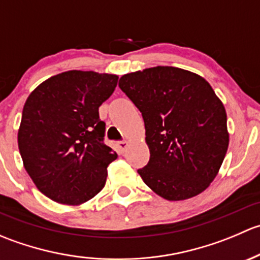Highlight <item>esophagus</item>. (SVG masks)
<instances>
[{
	"mask_svg": "<svg viewBox=\"0 0 260 260\" xmlns=\"http://www.w3.org/2000/svg\"><path fill=\"white\" fill-rule=\"evenodd\" d=\"M117 145H118V147H119V149L124 151V149L128 147V142L125 140H123V141H119V142H118Z\"/></svg>",
	"mask_w": 260,
	"mask_h": 260,
	"instance_id": "34e87169",
	"label": "esophagus"
}]
</instances>
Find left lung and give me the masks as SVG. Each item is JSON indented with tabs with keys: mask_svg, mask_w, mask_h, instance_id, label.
<instances>
[{
	"mask_svg": "<svg viewBox=\"0 0 260 260\" xmlns=\"http://www.w3.org/2000/svg\"><path fill=\"white\" fill-rule=\"evenodd\" d=\"M119 88L145 120L143 182L170 201L208 188L229 146L226 112L210 84L180 68L156 67L123 75Z\"/></svg>",
	"mask_w": 260,
	"mask_h": 260,
	"instance_id": "obj_1",
	"label": "left lung"
}]
</instances>
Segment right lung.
<instances>
[{"mask_svg":"<svg viewBox=\"0 0 260 260\" xmlns=\"http://www.w3.org/2000/svg\"><path fill=\"white\" fill-rule=\"evenodd\" d=\"M118 77L70 70L41 83L23 106L17 142L36 187L60 204L79 205L106 185L117 153L104 143L99 107Z\"/></svg>","mask_w":260,"mask_h":260,"instance_id":"1","label":"right lung"}]
</instances>
